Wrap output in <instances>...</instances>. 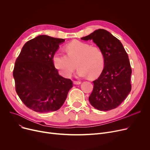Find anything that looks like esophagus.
Listing matches in <instances>:
<instances>
[{"mask_svg":"<svg viewBox=\"0 0 150 150\" xmlns=\"http://www.w3.org/2000/svg\"><path fill=\"white\" fill-rule=\"evenodd\" d=\"M73 83H74V84H76V85H77V84H81V82H80V81H74Z\"/></svg>","mask_w":150,"mask_h":150,"instance_id":"34e87169","label":"esophagus"}]
</instances>
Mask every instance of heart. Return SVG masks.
Wrapping results in <instances>:
<instances>
[{
	"label": "heart",
	"mask_w": 150,
	"mask_h": 150,
	"mask_svg": "<svg viewBox=\"0 0 150 150\" xmlns=\"http://www.w3.org/2000/svg\"><path fill=\"white\" fill-rule=\"evenodd\" d=\"M67 54L55 53L52 58L54 67L64 77L69 78L78 67V76L96 78L103 71L105 57L98 47L81 41H75L65 47Z\"/></svg>",
	"instance_id": "heart-1"
}]
</instances>
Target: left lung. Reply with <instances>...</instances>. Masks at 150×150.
<instances>
[{
    "instance_id": "1",
    "label": "left lung",
    "mask_w": 150,
    "mask_h": 150,
    "mask_svg": "<svg viewBox=\"0 0 150 150\" xmlns=\"http://www.w3.org/2000/svg\"><path fill=\"white\" fill-rule=\"evenodd\" d=\"M82 40H92L103 52L105 66L93 81L89 97L91 105L100 111H109L119 106L131 90L132 70L128 55L121 42L106 30L98 29Z\"/></svg>"
}]
</instances>
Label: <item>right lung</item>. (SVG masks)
I'll return each instance as SVG.
<instances>
[{
    "label": "right lung",
    "instance_id": "add662e5",
    "mask_svg": "<svg viewBox=\"0 0 150 150\" xmlns=\"http://www.w3.org/2000/svg\"><path fill=\"white\" fill-rule=\"evenodd\" d=\"M65 39L39 35L27 41L13 70L16 91L27 108L38 112L58 110L72 81L58 74L52 58Z\"/></svg>",
    "mask_w": 150,
    "mask_h": 150
}]
</instances>
